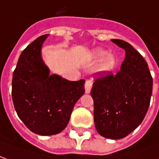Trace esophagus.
Here are the masks:
<instances>
[{"instance_id": "1", "label": "esophagus", "mask_w": 159, "mask_h": 159, "mask_svg": "<svg viewBox=\"0 0 159 159\" xmlns=\"http://www.w3.org/2000/svg\"><path fill=\"white\" fill-rule=\"evenodd\" d=\"M92 84H93V83H92V81L91 80H86V82H85V92H86V93H89L90 91H91V88H92Z\"/></svg>"}]
</instances>
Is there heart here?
<instances>
[{
  "mask_svg": "<svg viewBox=\"0 0 159 159\" xmlns=\"http://www.w3.org/2000/svg\"><path fill=\"white\" fill-rule=\"evenodd\" d=\"M93 56L95 59H100V63L97 66V69L100 72H109L113 69L116 65V59L114 56L111 54H107L106 51L96 50L94 51Z\"/></svg>",
  "mask_w": 159,
  "mask_h": 159,
  "instance_id": "1",
  "label": "heart"
}]
</instances>
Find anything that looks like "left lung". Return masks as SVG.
<instances>
[{
  "mask_svg": "<svg viewBox=\"0 0 159 159\" xmlns=\"http://www.w3.org/2000/svg\"><path fill=\"white\" fill-rule=\"evenodd\" d=\"M111 42L125 50L120 71L98 72L93 83L94 125L101 136L118 140L129 134L143 121L150 105L152 77L147 63L129 43Z\"/></svg>",
  "mask_w": 159,
  "mask_h": 159,
  "instance_id": "8db88e82",
  "label": "left lung"
}]
</instances>
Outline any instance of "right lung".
<instances>
[{
    "label": "right lung",
    "instance_id": "add662e5",
    "mask_svg": "<svg viewBox=\"0 0 159 159\" xmlns=\"http://www.w3.org/2000/svg\"><path fill=\"white\" fill-rule=\"evenodd\" d=\"M48 36L36 38L23 51L12 83L18 116L30 131L40 135H52L65 129L75 104L85 92V80L71 82L55 74L49 75L41 54Z\"/></svg>",
    "mask_w": 159,
    "mask_h": 159
}]
</instances>
